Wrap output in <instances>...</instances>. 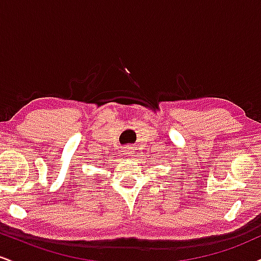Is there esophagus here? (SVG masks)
<instances>
[{
  "label": "esophagus",
  "instance_id": "1",
  "mask_svg": "<svg viewBox=\"0 0 261 261\" xmlns=\"http://www.w3.org/2000/svg\"><path fill=\"white\" fill-rule=\"evenodd\" d=\"M124 151H125V157H130V155L133 154V151H131L130 147H126Z\"/></svg>",
  "mask_w": 261,
  "mask_h": 261
}]
</instances>
